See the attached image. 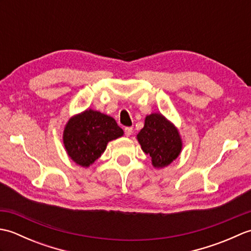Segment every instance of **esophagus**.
Segmentation results:
<instances>
[{
	"mask_svg": "<svg viewBox=\"0 0 251 251\" xmlns=\"http://www.w3.org/2000/svg\"><path fill=\"white\" fill-rule=\"evenodd\" d=\"M124 131H125V135H126L127 137L130 136V135L132 134V127H125Z\"/></svg>",
	"mask_w": 251,
	"mask_h": 251,
	"instance_id": "34e87169",
	"label": "esophagus"
}]
</instances>
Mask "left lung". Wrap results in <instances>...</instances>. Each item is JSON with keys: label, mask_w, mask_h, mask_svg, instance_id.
I'll return each mask as SVG.
<instances>
[{"label": "left lung", "mask_w": 251, "mask_h": 251, "mask_svg": "<svg viewBox=\"0 0 251 251\" xmlns=\"http://www.w3.org/2000/svg\"><path fill=\"white\" fill-rule=\"evenodd\" d=\"M142 151L151 156L155 168H163L179 156L182 140L173 123L161 113L147 115L145 126L137 135Z\"/></svg>", "instance_id": "1"}]
</instances>
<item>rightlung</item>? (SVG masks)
Returning a JSON list of instances; mask_svg holds the SVG:
<instances>
[{
  "instance_id": "add662e5",
  "label": "right lung",
  "mask_w": 251,
  "mask_h": 251,
  "mask_svg": "<svg viewBox=\"0 0 251 251\" xmlns=\"http://www.w3.org/2000/svg\"><path fill=\"white\" fill-rule=\"evenodd\" d=\"M124 135L115 120L92 109L72 116L63 130V145L74 163L89 167L105 150L108 142Z\"/></svg>"
}]
</instances>
